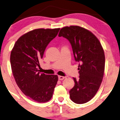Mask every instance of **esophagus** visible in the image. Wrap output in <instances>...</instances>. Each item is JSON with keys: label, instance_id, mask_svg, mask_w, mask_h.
<instances>
[{"label": "esophagus", "instance_id": "1", "mask_svg": "<svg viewBox=\"0 0 120 120\" xmlns=\"http://www.w3.org/2000/svg\"><path fill=\"white\" fill-rule=\"evenodd\" d=\"M65 78V77H63V76H61V75H59V80H63Z\"/></svg>", "mask_w": 120, "mask_h": 120}]
</instances>
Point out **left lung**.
<instances>
[{
	"label": "left lung",
	"mask_w": 120,
	"mask_h": 120,
	"mask_svg": "<svg viewBox=\"0 0 120 120\" xmlns=\"http://www.w3.org/2000/svg\"><path fill=\"white\" fill-rule=\"evenodd\" d=\"M59 37L70 41L75 60L81 63L79 78H73L75 85L70 90V99L75 103H85L95 96L102 82L105 67L103 47L92 32L77 25L62 28Z\"/></svg>",
	"instance_id": "8db88e82"
}]
</instances>
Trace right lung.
Here are the masks:
<instances>
[{
  "label": "right lung",
  "instance_id": "right-lung-1",
  "mask_svg": "<svg viewBox=\"0 0 120 120\" xmlns=\"http://www.w3.org/2000/svg\"><path fill=\"white\" fill-rule=\"evenodd\" d=\"M59 30L39 28L29 31L18 39L11 52V67L15 82L24 95L37 102L50 100L57 82V75L41 74L37 68L46 48Z\"/></svg>",
  "mask_w": 120,
  "mask_h": 120
}]
</instances>
